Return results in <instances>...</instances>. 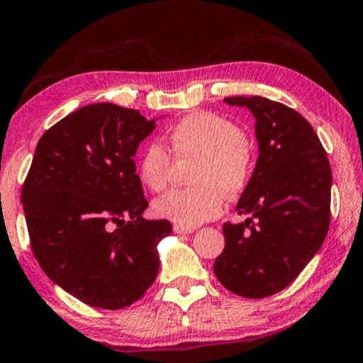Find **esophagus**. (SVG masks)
Returning a JSON list of instances; mask_svg holds the SVG:
<instances>
[{
  "instance_id": "34e87169",
  "label": "esophagus",
  "mask_w": 363,
  "mask_h": 363,
  "mask_svg": "<svg viewBox=\"0 0 363 363\" xmlns=\"http://www.w3.org/2000/svg\"><path fill=\"white\" fill-rule=\"evenodd\" d=\"M173 231H175L177 235H190V233H193V228H186V226H180V225H173Z\"/></svg>"
}]
</instances>
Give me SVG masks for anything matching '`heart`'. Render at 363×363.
<instances>
[{
  "label": "heart",
  "mask_w": 363,
  "mask_h": 363,
  "mask_svg": "<svg viewBox=\"0 0 363 363\" xmlns=\"http://www.w3.org/2000/svg\"><path fill=\"white\" fill-rule=\"evenodd\" d=\"M168 150L152 142L138 158V178L152 191L165 190L173 160L195 162L190 183L195 188L173 190L153 201V215L193 228L220 215L225 196H240L255 173V148L242 128L213 112H193L167 133Z\"/></svg>",
  "instance_id": "heart-1"
}]
</instances>
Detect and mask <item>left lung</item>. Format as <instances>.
I'll list each match as a JSON object with an SVG mask.
<instances>
[{"label":"left lung","mask_w":363,"mask_h":363,"mask_svg":"<svg viewBox=\"0 0 363 363\" xmlns=\"http://www.w3.org/2000/svg\"><path fill=\"white\" fill-rule=\"evenodd\" d=\"M256 117L259 157L238 203L247 220L223 225L215 276L247 299L277 294L304 269L330 225L332 172L314 128L299 112L261 96L226 97Z\"/></svg>","instance_id":"1"}]
</instances>
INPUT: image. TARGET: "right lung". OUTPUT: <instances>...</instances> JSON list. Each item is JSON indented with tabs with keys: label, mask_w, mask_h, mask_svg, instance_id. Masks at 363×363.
<instances>
[{
	"label": "right lung",
	"mask_w": 363,
	"mask_h": 363,
	"mask_svg": "<svg viewBox=\"0 0 363 363\" xmlns=\"http://www.w3.org/2000/svg\"><path fill=\"white\" fill-rule=\"evenodd\" d=\"M155 128L135 108L91 104L39 138L21 201L33 255L84 304L123 309L145 294L167 220H145L135 152Z\"/></svg>",
	"instance_id": "1"
}]
</instances>
